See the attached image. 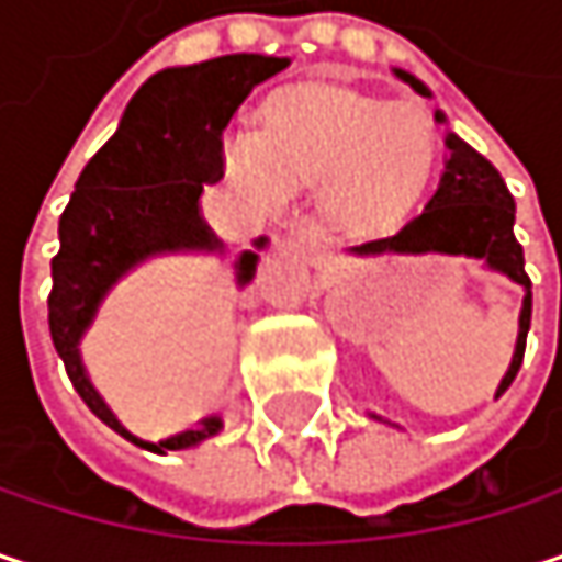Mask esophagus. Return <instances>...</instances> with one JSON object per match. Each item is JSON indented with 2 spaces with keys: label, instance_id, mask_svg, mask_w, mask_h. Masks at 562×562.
Masks as SVG:
<instances>
[{
  "label": "esophagus",
  "instance_id": "esophagus-1",
  "mask_svg": "<svg viewBox=\"0 0 562 562\" xmlns=\"http://www.w3.org/2000/svg\"><path fill=\"white\" fill-rule=\"evenodd\" d=\"M282 247L299 250V254H305V257H312V260L322 254V240H318V234H315V231H305V227H289V231L282 234Z\"/></svg>",
  "mask_w": 562,
  "mask_h": 562
}]
</instances>
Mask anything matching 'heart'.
<instances>
[{
	"label": "heart",
	"instance_id": "1",
	"mask_svg": "<svg viewBox=\"0 0 562 562\" xmlns=\"http://www.w3.org/2000/svg\"><path fill=\"white\" fill-rule=\"evenodd\" d=\"M237 184L267 204L318 188L322 217L355 237L400 227L423 201L436 159V126L413 103H391L351 83H302L263 110L257 133L224 149Z\"/></svg>",
	"mask_w": 562,
	"mask_h": 562
}]
</instances>
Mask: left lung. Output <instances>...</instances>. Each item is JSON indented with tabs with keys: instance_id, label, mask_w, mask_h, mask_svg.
<instances>
[{
	"instance_id": "8db88e82",
	"label": "left lung",
	"mask_w": 562,
	"mask_h": 562,
	"mask_svg": "<svg viewBox=\"0 0 562 562\" xmlns=\"http://www.w3.org/2000/svg\"><path fill=\"white\" fill-rule=\"evenodd\" d=\"M393 74L409 83L419 97H432V90L413 77L409 70L393 67ZM436 123L446 126V113L436 110ZM446 166L439 175V184L432 198L426 201L423 214H416L409 224H403L393 237L368 240L361 247H351V257H419V254H446V257H469L479 260L485 270L502 273L524 289L520 315H517V341L507 364L505 378L495 391V400L510 387V381L520 371L527 328H530V280L524 273V250L514 240V198L507 191L505 178L498 169L479 156L465 139H459L452 130H446ZM381 419L378 413H371Z\"/></svg>"
}]
</instances>
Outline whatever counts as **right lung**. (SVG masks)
Returning a JSON list of instances; mask_svg holds the SVG:
<instances>
[{
  "instance_id": "obj_1",
  "label": "right lung",
  "mask_w": 562,
  "mask_h": 562,
  "mask_svg": "<svg viewBox=\"0 0 562 562\" xmlns=\"http://www.w3.org/2000/svg\"><path fill=\"white\" fill-rule=\"evenodd\" d=\"M289 67V57L224 55L166 67L126 103L116 133L83 166L60 214V250L52 260L48 325L57 355L80 400L113 432L149 452L191 449L224 429L204 416L194 429L149 442L130 432L93 387L80 341L97 322L103 299L136 267L171 254H224V240L201 214L204 184L224 178V130L250 90ZM267 237L254 240L234 263L237 285L257 273Z\"/></svg>"
}]
</instances>
